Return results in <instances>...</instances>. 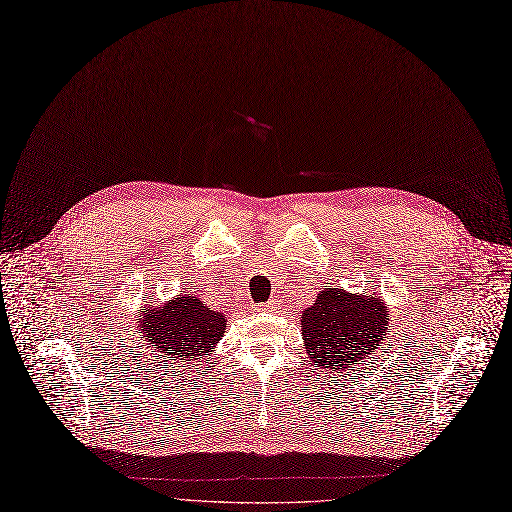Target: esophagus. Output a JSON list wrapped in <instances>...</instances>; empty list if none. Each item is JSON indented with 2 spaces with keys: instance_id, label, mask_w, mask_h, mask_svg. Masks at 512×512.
Masks as SVG:
<instances>
[{
  "instance_id": "34e87169",
  "label": "esophagus",
  "mask_w": 512,
  "mask_h": 512,
  "mask_svg": "<svg viewBox=\"0 0 512 512\" xmlns=\"http://www.w3.org/2000/svg\"><path fill=\"white\" fill-rule=\"evenodd\" d=\"M270 307V305H268ZM257 309H265V305H257Z\"/></svg>"
}]
</instances>
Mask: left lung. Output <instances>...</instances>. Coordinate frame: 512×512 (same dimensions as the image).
Wrapping results in <instances>:
<instances>
[{"label":"left lung","instance_id":"obj_1","mask_svg":"<svg viewBox=\"0 0 512 512\" xmlns=\"http://www.w3.org/2000/svg\"><path fill=\"white\" fill-rule=\"evenodd\" d=\"M387 307L374 295H351L343 288L322 291L301 318L311 366L332 376L362 362L387 332Z\"/></svg>","mask_w":512,"mask_h":512}]
</instances>
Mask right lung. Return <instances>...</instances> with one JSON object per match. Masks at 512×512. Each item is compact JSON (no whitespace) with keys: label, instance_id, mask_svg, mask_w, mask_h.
<instances>
[{"label":"right lung","instance_id":"obj_1","mask_svg":"<svg viewBox=\"0 0 512 512\" xmlns=\"http://www.w3.org/2000/svg\"><path fill=\"white\" fill-rule=\"evenodd\" d=\"M140 322L144 341L157 349V358H163V362L198 360L201 355H209L226 332L224 314L188 295L165 303L163 309H148Z\"/></svg>","mask_w":512,"mask_h":512}]
</instances>
